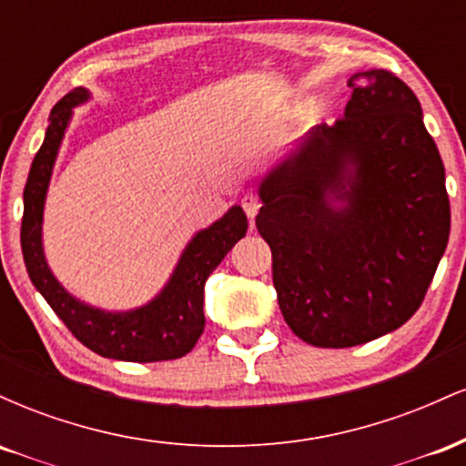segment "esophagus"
<instances>
[{"instance_id": "34e87169", "label": "esophagus", "mask_w": 466, "mask_h": 466, "mask_svg": "<svg viewBox=\"0 0 466 466\" xmlns=\"http://www.w3.org/2000/svg\"><path fill=\"white\" fill-rule=\"evenodd\" d=\"M240 206H243V210H245V215L249 217V221L254 223V217L258 215V210H260V201L256 199L254 195H245L243 199H240Z\"/></svg>"}]
</instances>
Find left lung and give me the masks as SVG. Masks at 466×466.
<instances>
[{"label": "left lung", "mask_w": 466, "mask_h": 466, "mask_svg": "<svg viewBox=\"0 0 466 466\" xmlns=\"http://www.w3.org/2000/svg\"><path fill=\"white\" fill-rule=\"evenodd\" d=\"M344 117L313 127L260 179L289 329L349 349L403 326L447 249L445 166L414 92L386 69L352 74Z\"/></svg>", "instance_id": "obj_1"}]
</instances>
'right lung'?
Returning <instances> with one entry per match:
<instances>
[{"mask_svg": "<svg viewBox=\"0 0 466 466\" xmlns=\"http://www.w3.org/2000/svg\"><path fill=\"white\" fill-rule=\"evenodd\" d=\"M92 98L76 87L52 109L47 131L24 188L21 251L32 285L46 298L80 344L100 357L120 361H168L192 350L206 326L203 287L226 254L248 232L243 208L232 206L210 228L199 229L181 251L173 274L151 302L129 311H105L78 300L52 274L44 251V208L58 148L74 116V106Z\"/></svg>", "mask_w": 466, "mask_h": 466, "instance_id": "obj_1", "label": "right lung"}]
</instances>
